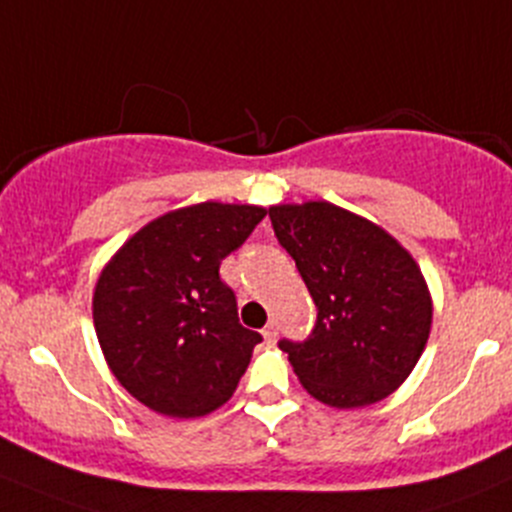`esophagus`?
Wrapping results in <instances>:
<instances>
[{"instance_id":"obj_1","label":"esophagus","mask_w":512,"mask_h":512,"mask_svg":"<svg viewBox=\"0 0 512 512\" xmlns=\"http://www.w3.org/2000/svg\"><path fill=\"white\" fill-rule=\"evenodd\" d=\"M262 337H265V342H275L277 340V325H275V322H270V325L262 330Z\"/></svg>"}]
</instances>
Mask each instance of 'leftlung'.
Masks as SVG:
<instances>
[{"instance_id": "8db88e82", "label": "left lung", "mask_w": 512, "mask_h": 512, "mask_svg": "<svg viewBox=\"0 0 512 512\" xmlns=\"http://www.w3.org/2000/svg\"><path fill=\"white\" fill-rule=\"evenodd\" d=\"M270 220L317 305L310 340L280 342L302 388L337 410L393 395L433 327L415 257L388 230L325 200L272 205Z\"/></svg>"}]
</instances>
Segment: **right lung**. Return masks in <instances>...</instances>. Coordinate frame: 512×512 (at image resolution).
Here are the masks:
<instances>
[{
	"label": "right lung",
	"mask_w": 512,
	"mask_h": 512,
	"mask_svg": "<svg viewBox=\"0 0 512 512\" xmlns=\"http://www.w3.org/2000/svg\"><path fill=\"white\" fill-rule=\"evenodd\" d=\"M265 215L260 205L215 200L170 210L102 267L94 332L109 372L145 408L192 420L235 395L262 337L237 320L220 262Z\"/></svg>",
	"instance_id": "obj_1"
}]
</instances>
